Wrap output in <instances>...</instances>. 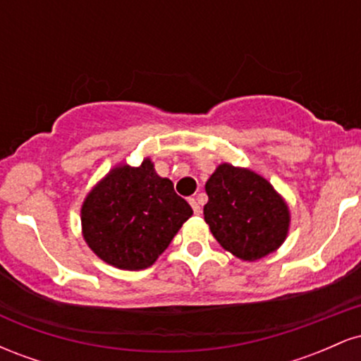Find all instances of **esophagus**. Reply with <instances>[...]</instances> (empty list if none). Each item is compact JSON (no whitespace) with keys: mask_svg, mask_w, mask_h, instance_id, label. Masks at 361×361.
<instances>
[{"mask_svg":"<svg viewBox=\"0 0 361 361\" xmlns=\"http://www.w3.org/2000/svg\"><path fill=\"white\" fill-rule=\"evenodd\" d=\"M188 204L192 205L195 215H200L202 214V207H200V204H198L197 200H195V198H188Z\"/></svg>","mask_w":361,"mask_h":361,"instance_id":"obj_1","label":"esophagus"}]
</instances>
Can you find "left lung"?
Listing matches in <instances>:
<instances>
[{
    "mask_svg": "<svg viewBox=\"0 0 361 361\" xmlns=\"http://www.w3.org/2000/svg\"><path fill=\"white\" fill-rule=\"evenodd\" d=\"M210 233L226 251L256 261L276 251L288 235L290 209L267 178L250 168L222 163L205 183Z\"/></svg>",
    "mask_w": 361,
    "mask_h": 361,
    "instance_id": "8db88e82",
    "label": "left lung"
}]
</instances>
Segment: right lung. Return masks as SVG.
<instances>
[{
    "instance_id": "obj_1",
    "label": "right lung",
    "mask_w": 361,
    "mask_h": 361,
    "mask_svg": "<svg viewBox=\"0 0 361 361\" xmlns=\"http://www.w3.org/2000/svg\"><path fill=\"white\" fill-rule=\"evenodd\" d=\"M192 214L173 181L157 175L146 157L139 166L117 164L90 190L81 205V233L105 263L137 271L154 264Z\"/></svg>"
}]
</instances>
